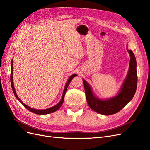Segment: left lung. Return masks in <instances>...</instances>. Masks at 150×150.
I'll list each match as a JSON object with an SVG mask.
<instances>
[{"instance_id": "8db88e82", "label": "left lung", "mask_w": 150, "mask_h": 150, "mask_svg": "<svg viewBox=\"0 0 150 150\" xmlns=\"http://www.w3.org/2000/svg\"><path fill=\"white\" fill-rule=\"evenodd\" d=\"M130 54L129 68L127 75L118 94L114 97L102 99L98 98L86 80H83L87 104L94 112L105 115L118 113L132 100L137 89V63L136 57L131 50L127 49Z\"/></svg>"}]
</instances>
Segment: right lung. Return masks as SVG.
<instances>
[{
	"mask_svg": "<svg viewBox=\"0 0 150 150\" xmlns=\"http://www.w3.org/2000/svg\"><path fill=\"white\" fill-rule=\"evenodd\" d=\"M13 60L12 59V61H11V87H12V89H13V91L14 93V94L15 96V97H16L17 98L18 100L20 101L21 104L23 105L25 108L26 109H28L29 111H30V112L33 113H35V114H38V115H46V114H49V113H53L56 112V111H57V110H58L60 107L61 106V105H63V103L64 101V95H65V93H66L67 92V88H68V86L69 85V83H70L71 80L74 79L75 76H77V75L74 74L71 75L70 78L68 79V80H67V82L66 83V84H65V86H64V90H63V94H62V97H61V99L60 101L57 103V105L53 106L52 107H51V108H47V109H44V110H37V109H33V108H30V107H29L28 106H27L26 105H25V103L21 101V99L19 98V97L18 96V95L16 93V91H15V89H14V82H13Z\"/></svg>",
	"mask_w": 150,
	"mask_h": 150,
	"instance_id": "obj_1",
	"label": "right lung"
}]
</instances>
